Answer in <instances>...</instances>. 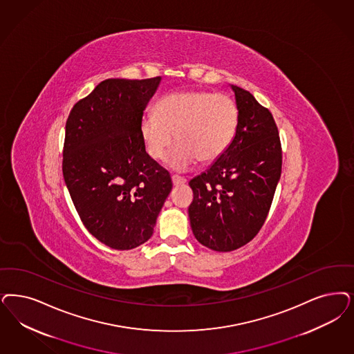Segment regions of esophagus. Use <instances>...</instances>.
<instances>
[{
  "label": "esophagus",
  "instance_id": "34e87169",
  "mask_svg": "<svg viewBox=\"0 0 354 354\" xmlns=\"http://www.w3.org/2000/svg\"><path fill=\"white\" fill-rule=\"evenodd\" d=\"M185 183H187V179H184L182 176H178V175H174V176H172V184H174L175 187Z\"/></svg>",
  "mask_w": 354,
  "mask_h": 354
}]
</instances>
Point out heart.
Segmentation results:
<instances>
[{
	"mask_svg": "<svg viewBox=\"0 0 354 354\" xmlns=\"http://www.w3.org/2000/svg\"><path fill=\"white\" fill-rule=\"evenodd\" d=\"M241 120V110L234 97L209 90L174 91L160 97L156 112L140 119V134L153 159L163 158L172 141L178 144L167 157V165L184 171L197 159L209 163L232 145Z\"/></svg>",
	"mask_w": 354,
	"mask_h": 354,
	"instance_id": "obj_1",
	"label": "heart"
}]
</instances>
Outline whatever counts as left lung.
I'll use <instances>...</instances> for the list:
<instances>
[{"label":"left lung","instance_id":"1","mask_svg":"<svg viewBox=\"0 0 354 354\" xmlns=\"http://www.w3.org/2000/svg\"><path fill=\"white\" fill-rule=\"evenodd\" d=\"M241 120L232 145L189 187L188 207L196 239L218 252L251 242L263 227L282 167L280 134L268 109L232 86Z\"/></svg>","mask_w":354,"mask_h":354}]
</instances>
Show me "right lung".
Returning a JSON list of instances; mask_svg holds the SVG:
<instances>
[{
    "label": "right lung",
    "instance_id": "right-lung-1",
    "mask_svg": "<svg viewBox=\"0 0 354 354\" xmlns=\"http://www.w3.org/2000/svg\"><path fill=\"white\" fill-rule=\"evenodd\" d=\"M159 82L102 81L74 104L65 125L62 175L74 207L88 232L115 250L147 242L172 188L138 129Z\"/></svg>",
    "mask_w": 354,
    "mask_h": 354
}]
</instances>
